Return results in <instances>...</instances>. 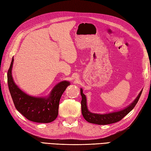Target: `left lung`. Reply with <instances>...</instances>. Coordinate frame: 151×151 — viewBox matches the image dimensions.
Listing matches in <instances>:
<instances>
[{"instance_id":"1","label":"left lung","mask_w":151,"mask_h":151,"mask_svg":"<svg viewBox=\"0 0 151 151\" xmlns=\"http://www.w3.org/2000/svg\"><path fill=\"white\" fill-rule=\"evenodd\" d=\"M142 89L140 91L138 96L134 100L133 103L125 108L121 109L117 111H113L104 114H99V113H91L89 111L88 106H87V99L85 94L83 93V89L80 88V93L81 96V113L84 119L90 123L97 124V125H108V124L114 123L121 121L122 119L126 116L128 113L133 110L135 106L140 98V96L142 93Z\"/></svg>"}]
</instances>
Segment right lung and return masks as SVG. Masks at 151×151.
Masks as SVG:
<instances>
[{"instance_id": "add662e5", "label": "right lung", "mask_w": 151, "mask_h": 151, "mask_svg": "<svg viewBox=\"0 0 151 151\" xmlns=\"http://www.w3.org/2000/svg\"><path fill=\"white\" fill-rule=\"evenodd\" d=\"M14 62L12 58L8 71V85L16 109L31 121L47 123L57 118L61 97L65 89L70 85V81H62L55 85L46 97H33L21 90L15 83L12 75Z\"/></svg>"}]
</instances>
